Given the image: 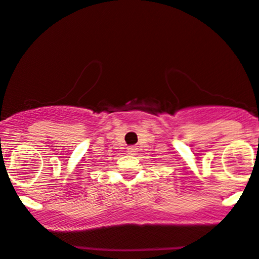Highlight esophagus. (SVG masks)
<instances>
[{"label":"esophagus","mask_w":259,"mask_h":259,"mask_svg":"<svg viewBox=\"0 0 259 259\" xmlns=\"http://www.w3.org/2000/svg\"><path fill=\"white\" fill-rule=\"evenodd\" d=\"M127 151H129V154H138V147L136 146H130V147H127Z\"/></svg>","instance_id":"1"}]
</instances>
